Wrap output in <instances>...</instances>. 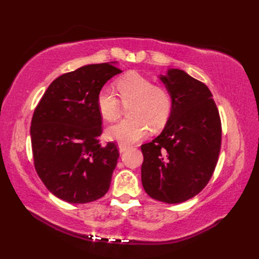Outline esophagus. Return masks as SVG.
<instances>
[{
	"mask_svg": "<svg viewBox=\"0 0 259 259\" xmlns=\"http://www.w3.org/2000/svg\"><path fill=\"white\" fill-rule=\"evenodd\" d=\"M118 148H119V152L122 153V152H124L126 149H128V146L123 145V144H119V145H118Z\"/></svg>",
	"mask_w": 259,
	"mask_h": 259,
	"instance_id": "obj_1",
	"label": "esophagus"
}]
</instances>
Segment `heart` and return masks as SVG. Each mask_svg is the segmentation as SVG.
Here are the masks:
<instances>
[{
	"label": "heart",
	"instance_id": "obj_1",
	"mask_svg": "<svg viewBox=\"0 0 259 259\" xmlns=\"http://www.w3.org/2000/svg\"><path fill=\"white\" fill-rule=\"evenodd\" d=\"M121 101L131 106V118L109 126L107 137L123 145H133L149 133V124L159 128L167 122L171 112V97L166 88L155 85L150 79L138 72H128L115 82ZM97 107L101 117L112 122L119 117L120 103L111 90L102 89L98 93Z\"/></svg>",
	"mask_w": 259,
	"mask_h": 259
}]
</instances>
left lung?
I'll return each instance as SVG.
<instances>
[{"label":"left lung","mask_w":259,"mask_h":259,"mask_svg":"<svg viewBox=\"0 0 259 259\" xmlns=\"http://www.w3.org/2000/svg\"><path fill=\"white\" fill-rule=\"evenodd\" d=\"M159 79L171 97L162 133L141 146V181L151 198L184 202L205 188L218 161L222 123L206 84L185 71L168 69Z\"/></svg>","instance_id":"left-lung-1"}]
</instances>
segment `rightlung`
<instances>
[{
  "mask_svg": "<svg viewBox=\"0 0 259 259\" xmlns=\"http://www.w3.org/2000/svg\"><path fill=\"white\" fill-rule=\"evenodd\" d=\"M122 72L117 62L89 64L60 75L33 113L31 142L38 177L54 196L70 203L103 197L119 158L113 142L102 147L98 93Z\"/></svg>",
  "mask_w": 259,
  "mask_h": 259,
  "instance_id": "obj_1",
  "label": "right lung"
}]
</instances>
